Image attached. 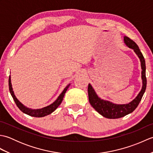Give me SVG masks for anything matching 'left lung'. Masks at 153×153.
I'll return each mask as SVG.
<instances>
[{
  "mask_svg": "<svg viewBox=\"0 0 153 153\" xmlns=\"http://www.w3.org/2000/svg\"><path fill=\"white\" fill-rule=\"evenodd\" d=\"M123 41H124V43L126 45V46H128L129 48L134 51L135 53L137 55L139 60H140L142 69L141 79L143 85L140 92L128 104H123V105H118V104H115L108 101V100L100 99L97 95L95 91L93 88L92 85L89 83L88 85V95L89 101L91 105L100 115L105 117L106 118H120L134 112L135 109L137 107L139 102H140L145 91L146 87H147L145 60L143 56V54L137 45L134 41H132L126 36H124V37H123Z\"/></svg>",
  "mask_w": 153,
  "mask_h": 153,
  "instance_id": "left-lung-1",
  "label": "left lung"
}]
</instances>
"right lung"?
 I'll use <instances>...</instances> for the list:
<instances>
[{
    "mask_svg": "<svg viewBox=\"0 0 153 153\" xmlns=\"http://www.w3.org/2000/svg\"><path fill=\"white\" fill-rule=\"evenodd\" d=\"M8 85H9V90H10V93L13 99H14V102L16 103V105H17V106L19 108V109L21 110L22 112H24L26 114L33 116V117H37V118H40V117H44L45 116H47L48 114H51L52 112H53L55 110H56L58 106H59L62 101L63 98L64 97L65 93H66V91L68 90V87H70V83L68 84V85L65 87L64 89L63 90V91L61 93L60 95L58 96L56 100H55L54 102H53L51 105H48L47 106H45L44 108H39V109H31L28 108V107H26L24 106L23 104L19 101V100L16 98V97L14 95V91H13L12 87V83H11V77L10 76H9V79H8Z\"/></svg>",
    "mask_w": 153,
    "mask_h": 153,
    "instance_id": "obj_1",
    "label": "right lung"
}]
</instances>
